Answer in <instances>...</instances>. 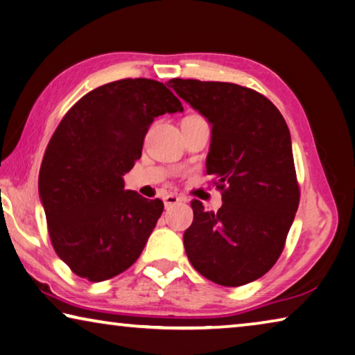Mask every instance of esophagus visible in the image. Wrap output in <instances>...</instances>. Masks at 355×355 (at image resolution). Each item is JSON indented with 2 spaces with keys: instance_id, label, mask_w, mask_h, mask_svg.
Returning a JSON list of instances; mask_svg holds the SVG:
<instances>
[{
  "instance_id": "1",
  "label": "esophagus",
  "mask_w": 355,
  "mask_h": 355,
  "mask_svg": "<svg viewBox=\"0 0 355 355\" xmlns=\"http://www.w3.org/2000/svg\"><path fill=\"white\" fill-rule=\"evenodd\" d=\"M183 199L180 198V196H177V194H167L166 198H164V205L166 207H171V205H175V204H178V202H182Z\"/></svg>"
}]
</instances>
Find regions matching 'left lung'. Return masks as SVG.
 Masks as SVG:
<instances>
[{
    "label": "left lung",
    "mask_w": 355,
    "mask_h": 355,
    "mask_svg": "<svg viewBox=\"0 0 355 355\" xmlns=\"http://www.w3.org/2000/svg\"><path fill=\"white\" fill-rule=\"evenodd\" d=\"M172 88L211 125L207 173L223 191L216 213L191 202L194 219L183 235L188 259L213 283L248 284L278 261L299 208L289 128L251 88L194 78H173Z\"/></svg>",
    "instance_id": "obj_1"
}]
</instances>
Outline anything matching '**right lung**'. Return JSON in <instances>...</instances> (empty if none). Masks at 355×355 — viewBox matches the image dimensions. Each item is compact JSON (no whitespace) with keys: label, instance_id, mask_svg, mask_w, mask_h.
Here are the masks:
<instances>
[{"label":"right lung","instance_id":"add662e5","mask_svg":"<svg viewBox=\"0 0 355 355\" xmlns=\"http://www.w3.org/2000/svg\"><path fill=\"white\" fill-rule=\"evenodd\" d=\"M183 112L166 85L123 78L85 94L56 128L39 172V198L56 254L93 283L137 261L164 210L125 189L156 116Z\"/></svg>","mask_w":355,"mask_h":355}]
</instances>
